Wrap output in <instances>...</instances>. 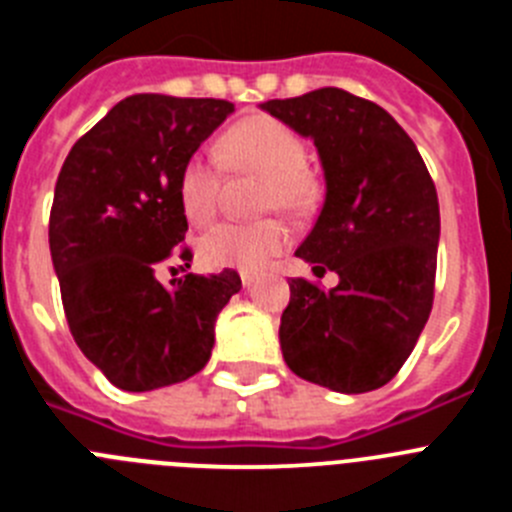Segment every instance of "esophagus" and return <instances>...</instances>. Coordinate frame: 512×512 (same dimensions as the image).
I'll return each instance as SVG.
<instances>
[{"mask_svg": "<svg viewBox=\"0 0 512 512\" xmlns=\"http://www.w3.org/2000/svg\"><path fill=\"white\" fill-rule=\"evenodd\" d=\"M241 282H243V287L251 289L253 284H256V277H253V274H246V271H243V274H241Z\"/></svg>", "mask_w": 512, "mask_h": 512, "instance_id": "1", "label": "esophagus"}]
</instances>
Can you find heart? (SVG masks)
<instances>
[{
    "instance_id": "heart-1",
    "label": "heart",
    "mask_w": 512,
    "mask_h": 512,
    "mask_svg": "<svg viewBox=\"0 0 512 512\" xmlns=\"http://www.w3.org/2000/svg\"><path fill=\"white\" fill-rule=\"evenodd\" d=\"M259 171L266 176L264 205L302 215L318 200V182L305 169L307 146L295 130L274 117H246L220 138L215 153L200 151L187 158L179 174V205L194 225L210 223L217 212L220 171ZM292 233L282 220L259 223H220L200 235L197 251L212 269H238L253 274L277 259L289 246Z\"/></svg>"
}]
</instances>
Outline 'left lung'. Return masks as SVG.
I'll use <instances>...</instances> for the list:
<instances>
[{"instance_id": "obj_1", "label": "left lung", "mask_w": 512, "mask_h": 512, "mask_svg": "<svg viewBox=\"0 0 512 512\" xmlns=\"http://www.w3.org/2000/svg\"><path fill=\"white\" fill-rule=\"evenodd\" d=\"M318 148L325 202L295 251L328 292L289 282L279 343L297 377L343 395L372 392L408 361L431 315L438 194L410 135L369 99L336 87L259 104Z\"/></svg>"}]
</instances>
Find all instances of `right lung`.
<instances>
[{
	"instance_id": "1",
	"label": "right lung",
	"mask_w": 512,
	"mask_h": 512,
	"mask_svg": "<svg viewBox=\"0 0 512 512\" xmlns=\"http://www.w3.org/2000/svg\"><path fill=\"white\" fill-rule=\"evenodd\" d=\"M230 112L225 99L133 94L76 140L58 174L48 243L66 320L81 354L125 392L200 372L217 315L241 289L230 269L171 287L156 277L192 261L179 174Z\"/></svg>"
}]
</instances>
